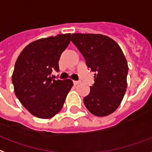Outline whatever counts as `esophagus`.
I'll list each match as a JSON object with an SVG mask.
<instances>
[{
  "mask_svg": "<svg viewBox=\"0 0 152 152\" xmlns=\"http://www.w3.org/2000/svg\"><path fill=\"white\" fill-rule=\"evenodd\" d=\"M74 85H75V86H77V85L79 84V82L78 81H74Z\"/></svg>",
  "mask_w": 152,
  "mask_h": 152,
  "instance_id": "1",
  "label": "esophagus"
}]
</instances>
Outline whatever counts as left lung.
<instances>
[{
    "label": "left lung",
    "instance_id": "left-lung-1",
    "mask_svg": "<svg viewBox=\"0 0 152 152\" xmlns=\"http://www.w3.org/2000/svg\"><path fill=\"white\" fill-rule=\"evenodd\" d=\"M71 41L84 56L87 66L95 73L94 83L83 98L85 105L95 116L113 113L127 89L129 66L121 48L101 34H72Z\"/></svg>",
    "mask_w": 152,
    "mask_h": 152
}]
</instances>
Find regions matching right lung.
<instances>
[{"instance_id": "add662e5", "label": "right lung", "mask_w": 152, "mask_h": 152, "mask_svg": "<svg viewBox=\"0 0 152 152\" xmlns=\"http://www.w3.org/2000/svg\"><path fill=\"white\" fill-rule=\"evenodd\" d=\"M70 42V34L39 39L29 43L17 58L12 76L16 97L28 112L42 119L51 118L62 109L73 86L70 79L55 80L61 54Z\"/></svg>"}]
</instances>
